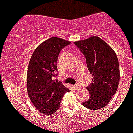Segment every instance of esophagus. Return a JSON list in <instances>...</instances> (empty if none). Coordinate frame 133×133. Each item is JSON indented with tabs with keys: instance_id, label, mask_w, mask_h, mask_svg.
Returning a JSON list of instances; mask_svg holds the SVG:
<instances>
[{
	"instance_id": "esophagus-1",
	"label": "esophagus",
	"mask_w": 133,
	"mask_h": 133,
	"mask_svg": "<svg viewBox=\"0 0 133 133\" xmlns=\"http://www.w3.org/2000/svg\"><path fill=\"white\" fill-rule=\"evenodd\" d=\"M74 88H75V89L77 90V89H79L80 87H79V86L78 84H76V85H74Z\"/></svg>"
}]
</instances>
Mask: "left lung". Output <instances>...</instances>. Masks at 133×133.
I'll return each instance as SVG.
<instances>
[{
  "instance_id": "1",
  "label": "left lung",
  "mask_w": 133,
  "mask_h": 133,
  "mask_svg": "<svg viewBox=\"0 0 133 133\" xmlns=\"http://www.w3.org/2000/svg\"><path fill=\"white\" fill-rule=\"evenodd\" d=\"M74 44L84 55L88 70L93 77L92 82L87 87L89 99L82 104L93 110L101 109L109 103L119 82L116 54L106 42L97 36L76 41Z\"/></svg>"
}]
</instances>
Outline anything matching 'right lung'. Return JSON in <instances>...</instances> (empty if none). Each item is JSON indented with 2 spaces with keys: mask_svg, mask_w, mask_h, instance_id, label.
Here are the masks:
<instances>
[{
  "mask_svg": "<svg viewBox=\"0 0 133 133\" xmlns=\"http://www.w3.org/2000/svg\"><path fill=\"white\" fill-rule=\"evenodd\" d=\"M68 41L52 37L42 42L30 57L27 74L28 95L41 113L52 115L59 109L61 99L70 90L61 82L53 79L57 76L58 56Z\"/></svg>",
  "mask_w": 133,
  "mask_h": 133,
  "instance_id": "add662e5",
  "label": "right lung"
}]
</instances>
